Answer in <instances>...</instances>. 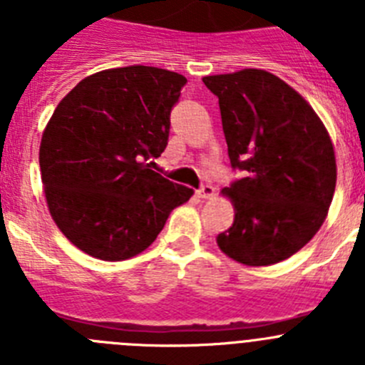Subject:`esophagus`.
<instances>
[{"label":"esophagus","instance_id":"34e87169","mask_svg":"<svg viewBox=\"0 0 365 365\" xmlns=\"http://www.w3.org/2000/svg\"><path fill=\"white\" fill-rule=\"evenodd\" d=\"M214 193H215V188L212 185H205L202 186L201 190H197V195L201 199H210L214 197Z\"/></svg>","mask_w":365,"mask_h":365}]
</instances>
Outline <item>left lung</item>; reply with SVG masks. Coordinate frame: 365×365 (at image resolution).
<instances>
[{
    "mask_svg": "<svg viewBox=\"0 0 365 365\" xmlns=\"http://www.w3.org/2000/svg\"><path fill=\"white\" fill-rule=\"evenodd\" d=\"M219 98L228 157L243 177L222 195L234 222L217 235L232 259L267 267L291 257L320 230L336 186V159L309 102L263 69L202 78Z\"/></svg>",
    "mask_w": 365,
    "mask_h": 365,
    "instance_id": "1",
    "label": "left lung"
}]
</instances>
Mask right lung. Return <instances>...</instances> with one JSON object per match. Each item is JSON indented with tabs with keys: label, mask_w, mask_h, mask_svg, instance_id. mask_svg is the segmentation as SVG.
<instances>
[{
	"label": "right lung",
	"mask_w": 365,
	"mask_h": 365,
	"mask_svg": "<svg viewBox=\"0 0 365 365\" xmlns=\"http://www.w3.org/2000/svg\"><path fill=\"white\" fill-rule=\"evenodd\" d=\"M185 83L159 67L106 69L54 109L41 135V182L56 227L82 252L104 261L137 256L193 195L151 170Z\"/></svg>",
	"instance_id": "obj_1"
}]
</instances>
